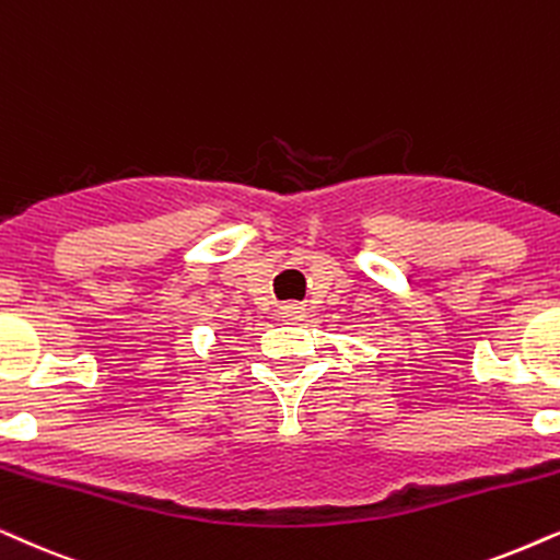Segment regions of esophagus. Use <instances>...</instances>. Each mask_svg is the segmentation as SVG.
<instances>
[{
	"mask_svg": "<svg viewBox=\"0 0 560 560\" xmlns=\"http://www.w3.org/2000/svg\"><path fill=\"white\" fill-rule=\"evenodd\" d=\"M279 313H281V317H284L287 323H300L302 317H304V307H302V304L289 302V304H284V307L279 310Z\"/></svg>",
	"mask_w": 560,
	"mask_h": 560,
	"instance_id": "obj_1",
	"label": "esophagus"
}]
</instances>
